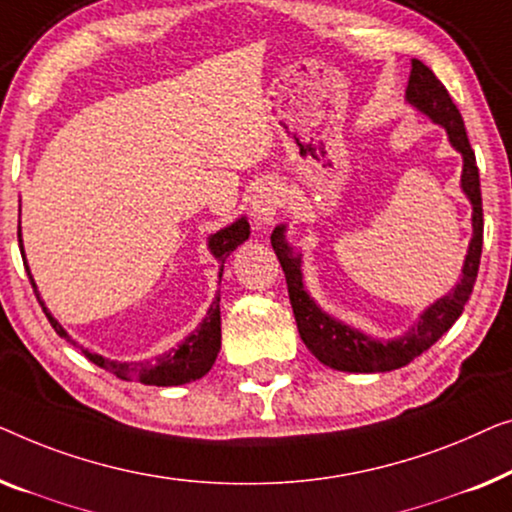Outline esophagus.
Returning a JSON list of instances; mask_svg holds the SVG:
<instances>
[{
	"label": "esophagus",
	"instance_id": "1",
	"mask_svg": "<svg viewBox=\"0 0 512 512\" xmlns=\"http://www.w3.org/2000/svg\"><path fill=\"white\" fill-rule=\"evenodd\" d=\"M285 204V192L278 183H264L259 185V190L253 194V201H250V215H253V222L259 227L271 225L273 218H276L278 208Z\"/></svg>",
	"mask_w": 512,
	"mask_h": 512
}]
</instances>
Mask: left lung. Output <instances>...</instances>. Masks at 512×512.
Returning <instances> with one entry per match:
<instances>
[{"mask_svg": "<svg viewBox=\"0 0 512 512\" xmlns=\"http://www.w3.org/2000/svg\"><path fill=\"white\" fill-rule=\"evenodd\" d=\"M406 102L415 111L427 115L431 122L441 125L448 134L452 148L462 155V192L471 201V225L473 236L466 250L462 278L452 287V292L445 294L434 304L424 308L420 320L410 327L406 334L380 341L364 331L345 325V322L331 318L329 313L315 304L311 292L304 285V273H301V253H297L285 239L287 227L278 225L271 234V246L276 250L278 262L285 271L287 292H290V304L297 320V329L306 348L320 359L322 364L336 371L348 373H385L401 369L420 357L424 350H429L445 331L455 325L462 315L466 301L473 292L475 276H478L480 253H482V197H480V176L475 153L471 150L469 136L462 120V113L452 104L448 90L438 81L427 64L413 60L410 69Z\"/></svg>", "mask_w": 512, "mask_h": 512, "instance_id": "8db88e82", "label": "left lung"}]
</instances>
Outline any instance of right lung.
Instances as JSON below:
<instances>
[{"mask_svg":"<svg viewBox=\"0 0 512 512\" xmlns=\"http://www.w3.org/2000/svg\"><path fill=\"white\" fill-rule=\"evenodd\" d=\"M248 236H250V225L243 215L241 218H236L232 225L222 227L215 234L208 236V250H211V255L218 259V264H220L218 278H222V269H225L227 257L232 255L243 241H248ZM18 243H20V255H23V262L27 269V278H30L34 294H37V299L43 308V313H46L48 322L53 325L57 334H60L62 338H67L71 345H78L74 338L67 334V329H64L60 322L53 318V315H50L46 304H43V299L39 297L37 283H34L30 266H27V259H25L20 225H18ZM220 338H222V334H220V294H215V299H213L211 308H208L206 318L199 322L197 329H194L192 334H187L183 341L176 345V348L162 352V355H157L153 359H143V362H118V359L102 357V355H97V352H90L85 348H81V350L92 364L102 366V369L111 371L113 376H118L122 380H136V383H141V385L171 387V385L192 383V380H199L201 376H206V373L211 371V366L215 364V357H218V352H220Z\"/></svg>","mask_w":512,"mask_h":512,"instance_id":"obj_1","label":"right lung"}]
</instances>
